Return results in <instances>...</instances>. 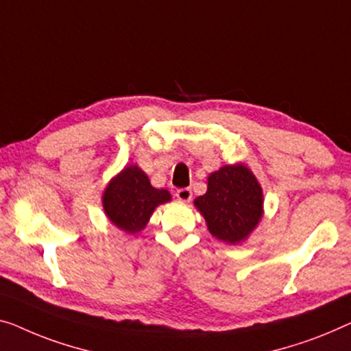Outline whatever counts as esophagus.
<instances>
[{
	"mask_svg": "<svg viewBox=\"0 0 351 351\" xmlns=\"http://www.w3.org/2000/svg\"><path fill=\"white\" fill-rule=\"evenodd\" d=\"M176 197L180 202L187 203L192 198V191L189 189V187H182V189L176 191Z\"/></svg>",
	"mask_w": 351,
	"mask_h": 351,
	"instance_id": "obj_1",
	"label": "esophagus"
}]
</instances>
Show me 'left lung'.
<instances>
[{"label": "left lung", "mask_w": 351, "mask_h": 351, "mask_svg": "<svg viewBox=\"0 0 351 351\" xmlns=\"http://www.w3.org/2000/svg\"><path fill=\"white\" fill-rule=\"evenodd\" d=\"M193 205L213 237L238 244L247 239L263 216V191L244 164L223 165L209 175L206 193Z\"/></svg>", "instance_id": "obj_1"}]
</instances>
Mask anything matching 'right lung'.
<instances>
[{"instance_id": "1", "label": "right lung", "mask_w": 351, "mask_h": 351, "mask_svg": "<svg viewBox=\"0 0 351 351\" xmlns=\"http://www.w3.org/2000/svg\"><path fill=\"white\" fill-rule=\"evenodd\" d=\"M170 200L169 191L156 189L142 169L128 165L110 180L102 206L113 226L134 234L146 227L156 208Z\"/></svg>"}]
</instances>
